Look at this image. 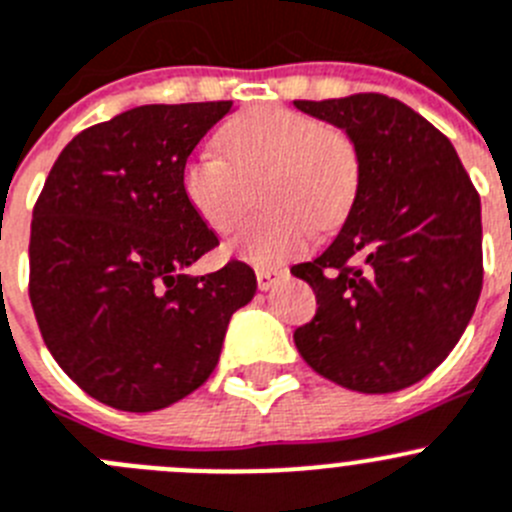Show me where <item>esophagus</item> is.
<instances>
[{"mask_svg":"<svg viewBox=\"0 0 512 512\" xmlns=\"http://www.w3.org/2000/svg\"><path fill=\"white\" fill-rule=\"evenodd\" d=\"M289 271L287 269H256V281H259V289L261 292H269L274 289L276 284L287 279Z\"/></svg>","mask_w":512,"mask_h":512,"instance_id":"obj_1","label":"esophagus"}]
</instances>
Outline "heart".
<instances>
[{
	"label": "heart",
	"mask_w": 512,
	"mask_h": 512,
	"mask_svg": "<svg viewBox=\"0 0 512 512\" xmlns=\"http://www.w3.org/2000/svg\"><path fill=\"white\" fill-rule=\"evenodd\" d=\"M223 149L200 147L180 172L182 195L215 233L236 228L248 208L251 185L266 177V213L231 238V251L261 266L302 253L314 228L348 218L360 185L355 144L320 119L284 106H256L220 129Z\"/></svg>",
	"instance_id": "heart-1"
}]
</instances>
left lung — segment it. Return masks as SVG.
<instances>
[{
    "label": "left lung",
    "instance_id": "left-lung-1",
    "mask_svg": "<svg viewBox=\"0 0 512 512\" xmlns=\"http://www.w3.org/2000/svg\"><path fill=\"white\" fill-rule=\"evenodd\" d=\"M348 134L360 185L335 241L294 266L317 314L294 345L327 381L393 393L437 368L482 292L480 198L452 142L381 93L294 101Z\"/></svg>",
    "mask_w": 512,
    "mask_h": 512
}]
</instances>
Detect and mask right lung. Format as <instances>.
<instances>
[{
	"label": "right lung",
	"mask_w": 512,
	"mask_h": 512,
	"mask_svg": "<svg viewBox=\"0 0 512 512\" xmlns=\"http://www.w3.org/2000/svg\"><path fill=\"white\" fill-rule=\"evenodd\" d=\"M231 101L149 103L81 131L32 213L30 299L42 340L88 396L147 414L203 386L256 274H185L218 238L180 172Z\"/></svg>",
	"instance_id": "1"
}]
</instances>
